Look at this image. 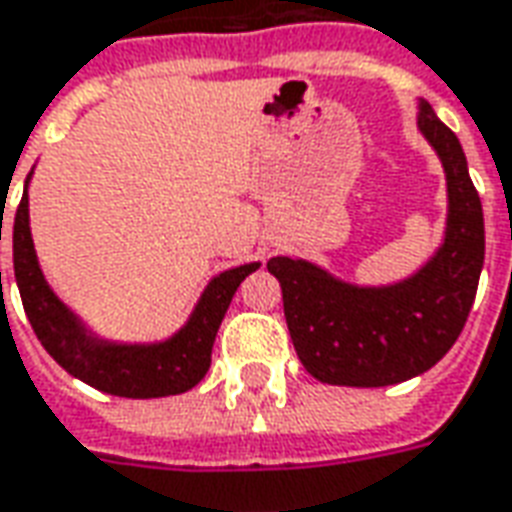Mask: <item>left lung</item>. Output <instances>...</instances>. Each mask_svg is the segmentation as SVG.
<instances>
[{"label": "left lung", "mask_w": 512, "mask_h": 512, "mask_svg": "<svg viewBox=\"0 0 512 512\" xmlns=\"http://www.w3.org/2000/svg\"><path fill=\"white\" fill-rule=\"evenodd\" d=\"M418 130L441 157L449 191L446 238L427 266L396 285L360 288L307 260L266 263L280 280L293 349L318 382L349 388L405 382L435 366L466 327L485 260L480 194L457 135L427 102L418 107Z\"/></svg>", "instance_id": "obj_1"}]
</instances>
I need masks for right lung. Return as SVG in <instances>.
I'll list each match as a JSON object with an SVG mask.
<instances>
[{
  "label": "right lung",
  "instance_id": "add662e5",
  "mask_svg": "<svg viewBox=\"0 0 512 512\" xmlns=\"http://www.w3.org/2000/svg\"><path fill=\"white\" fill-rule=\"evenodd\" d=\"M30 182V177H27ZM30 202L27 188L13 221V271L19 282L21 305L32 330L44 349L55 357L71 377L88 382L96 391L127 396V399H157L185 393L202 380L210 368L213 341L221 318L230 307L238 285L260 268V263L230 268L213 277L199 305L180 332L160 343H107L94 338L82 321L46 285L30 235ZM2 241V219H0Z\"/></svg>",
  "mask_w": 512,
  "mask_h": 512
}]
</instances>
